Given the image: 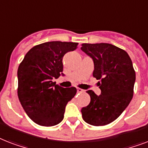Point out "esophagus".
<instances>
[{
    "mask_svg": "<svg viewBox=\"0 0 148 148\" xmlns=\"http://www.w3.org/2000/svg\"><path fill=\"white\" fill-rule=\"evenodd\" d=\"M77 93H84L85 90L81 89V88H77Z\"/></svg>",
    "mask_w": 148,
    "mask_h": 148,
    "instance_id": "34e87169",
    "label": "esophagus"
}]
</instances>
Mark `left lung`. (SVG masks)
<instances>
[{
    "label": "left lung",
    "instance_id": "1",
    "mask_svg": "<svg viewBox=\"0 0 148 148\" xmlns=\"http://www.w3.org/2000/svg\"><path fill=\"white\" fill-rule=\"evenodd\" d=\"M81 51L93 60V76L101 93L87 91L90 102L81 108L84 121L94 126H103L117 119L133 97L135 71L128 53L108 43L82 44Z\"/></svg>",
    "mask_w": 148,
    "mask_h": 148
}]
</instances>
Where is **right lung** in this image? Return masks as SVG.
Wrapping results in <instances>:
<instances>
[{
    "label": "right lung",
    "mask_w": 148,
    "mask_h": 148,
    "mask_svg": "<svg viewBox=\"0 0 148 148\" xmlns=\"http://www.w3.org/2000/svg\"><path fill=\"white\" fill-rule=\"evenodd\" d=\"M77 43L50 41L32 47L17 70V95L34 122L51 127L62 121L65 108L77 89L62 88L53 82L63 74V57L77 48Z\"/></svg>",
    "instance_id": "add662e5"
}]
</instances>
